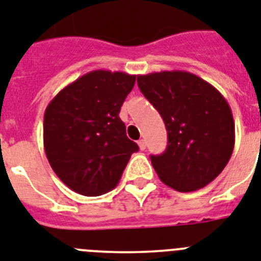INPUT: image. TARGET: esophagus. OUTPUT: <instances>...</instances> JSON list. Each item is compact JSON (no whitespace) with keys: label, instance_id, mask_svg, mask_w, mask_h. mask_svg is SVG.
<instances>
[{"label":"esophagus","instance_id":"esophagus-1","mask_svg":"<svg viewBox=\"0 0 261 261\" xmlns=\"http://www.w3.org/2000/svg\"><path fill=\"white\" fill-rule=\"evenodd\" d=\"M138 146H139V148H141L142 151L146 150V141H144V139H141V141L138 142Z\"/></svg>","mask_w":261,"mask_h":261}]
</instances>
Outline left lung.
I'll use <instances>...</instances> for the list:
<instances>
[{
  "mask_svg": "<svg viewBox=\"0 0 261 261\" xmlns=\"http://www.w3.org/2000/svg\"><path fill=\"white\" fill-rule=\"evenodd\" d=\"M142 94L159 111L167 147L151 155L158 176L179 192L211 183L228 163L235 146V123L228 102L215 87L187 71L138 75Z\"/></svg>",
  "mask_w": 261,
  "mask_h": 261,
  "instance_id": "1",
  "label": "left lung"
}]
</instances>
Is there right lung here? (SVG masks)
Masks as SVG:
<instances>
[{
  "instance_id": "right-lung-1",
  "label": "right lung",
  "mask_w": 261,
  "mask_h": 261,
  "mask_svg": "<svg viewBox=\"0 0 261 261\" xmlns=\"http://www.w3.org/2000/svg\"><path fill=\"white\" fill-rule=\"evenodd\" d=\"M137 75L94 70L67 85L47 105L43 147L57 176L73 191L98 196L119 183L133 152L119 111Z\"/></svg>"
}]
</instances>
